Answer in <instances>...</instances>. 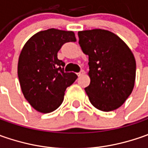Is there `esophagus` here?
<instances>
[{
	"mask_svg": "<svg viewBox=\"0 0 148 148\" xmlns=\"http://www.w3.org/2000/svg\"><path fill=\"white\" fill-rule=\"evenodd\" d=\"M84 73H85L84 70H81V71H80L79 72H78V73H77V76H78V77H81V76H82Z\"/></svg>",
	"mask_w": 148,
	"mask_h": 148,
	"instance_id": "obj_1",
	"label": "esophagus"
}]
</instances>
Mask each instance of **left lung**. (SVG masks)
<instances>
[{"instance_id": "obj_1", "label": "left lung", "mask_w": 148, "mask_h": 148, "mask_svg": "<svg viewBox=\"0 0 148 148\" xmlns=\"http://www.w3.org/2000/svg\"><path fill=\"white\" fill-rule=\"evenodd\" d=\"M79 44L89 56L90 83L85 90L93 106L112 111L125 102L133 91L136 62L126 43L105 29L78 32Z\"/></svg>"}]
</instances>
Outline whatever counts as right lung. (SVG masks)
Segmentation results:
<instances>
[{"label":"right lung","mask_w":148,"mask_h":148,"mask_svg":"<svg viewBox=\"0 0 148 148\" xmlns=\"http://www.w3.org/2000/svg\"><path fill=\"white\" fill-rule=\"evenodd\" d=\"M77 39L72 31L49 29L32 36L25 44L18 62V77L25 98L41 113H50L62 103L66 89L77 80L65 72L58 58L62 45Z\"/></svg>","instance_id":"1"}]
</instances>
